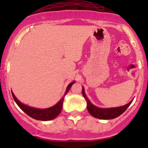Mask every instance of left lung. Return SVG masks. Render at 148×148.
<instances>
[{"label": "left lung", "mask_w": 148, "mask_h": 148, "mask_svg": "<svg viewBox=\"0 0 148 148\" xmlns=\"http://www.w3.org/2000/svg\"><path fill=\"white\" fill-rule=\"evenodd\" d=\"M82 95L86 99V103H87L86 107H87V110L89 114L93 116L94 117H95V118L101 119V120H111V119H114L119 117L128 108V107L130 105V104L132 102V100L128 104H127L126 105L122 106V107H114V108L102 109L95 107L90 102V101L87 99L86 95H85L84 87L82 88Z\"/></svg>", "instance_id": "obj_1"}]
</instances>
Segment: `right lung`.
I'll return each instance as SVG.
<instances>
[{
  "label": "right lung",
  "mask_w": 148,
  "mask_h": 148,
  "mask_svg": "<svg viewBox=\"0 0 148 148\" xmlns=\"http://www.w3.org/2000/svg\"><path fill=\"white\" fill-rule=\"evenodd\" d=\"M74 83V82L70 83L68 85L66 88V90L64 94V96L66 95L67 92H69V89L71 88V86H72L73 84ZM12 96H13V99H14L15 102H16V104L18 105V107L24 112L26 114H27L28 116H30L32 118L35 119L37 120H42V121H48V120H53L54 118H56L59 114H60L61 111H62V105H63V102L64 99V96L61 99V100L59 101L56 105H54L53 107H50V108L48 109H43V110H40V109H36L34 108V107H28V106L25 105V104H22L21 102H19L16 97H15V95H13V92H11Z\"/></svg>",
  "instance_id": "right-lung-1"
}]
</instances>
